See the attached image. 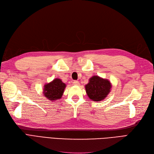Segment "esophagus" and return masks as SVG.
<instances>
[{
  "mask_svg": "<svg viewBox=\"0 0 154 154\" xmlns=\"http://www.w3.org/2000/svg\"><path fill=\"white\" fill-rule=\"evenodd\" d=\"M73 85H80V83H79V82H78L76 80H74L73 82Z\"/></svg>",
  "mask_w": 154,
  "mask_h": 154,
  "instance_id": "34e87169",
  "label": "esophagus"
}]
</instances>
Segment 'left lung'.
Segmentation results:
<instances>
[{
  "label": "left lung",
  "mask_w": 154,
  "mask_h": 154,
  "mask_svg": "<svg viewBox=\"0 0 154 154\" xmlns=\"http://www.w3.org/2000/svg\"><path fill=\"white\" fill-rule=\"evenodd\" d=\"M85 87L87 94L91 100L100 101L103 100L109 94L112 85L106 79L94 76L89 79Z\"/></svg>",
  "instance_id": "left-lung-1"
}]
</instances>
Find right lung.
I'll return each instance as SVG.
<instances>
[{
    "label": "right lung",
    "instance_id": "obj_1",
    "mask_svg": "<svg viewBox=\"0 0 154 154\" xmlns=\"http://www.w3.org/2000/svg\"><path fill=\"white\" fill-rule=\"evenodd\" d=\"M66 83L59 78H56L44 87V95L50 101H56L62 97L66 88Z\"/></svg>",
    "mask_w": 154,
    "mask_h": 154
}]
</instances>
